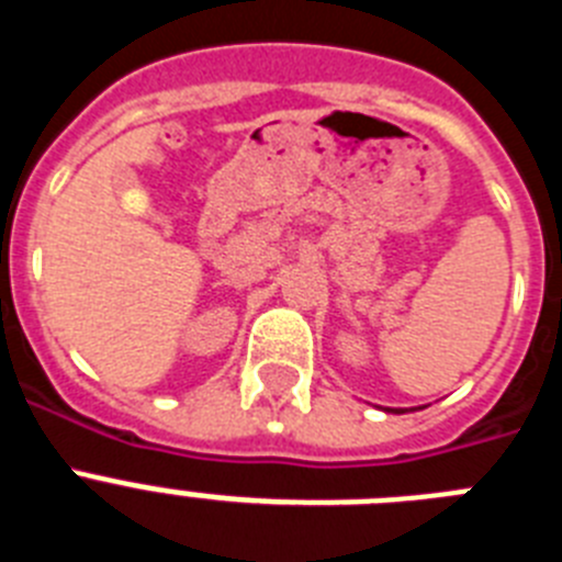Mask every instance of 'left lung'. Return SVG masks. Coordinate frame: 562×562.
Segmentation results:
<instances>
[{
  "label": "left lung",
  "mask_w": 562,
  "mask_h": 562,
  "mask_svg": "<svg viewBox=\"0 0 562 562\" xmlns=\"http://www.w3.org/2000/svg\"><path fill=\"white\" fill-rule=\"evenodd\" d=\"M396 414H402V411H396Z\"/></svg>",
  "instance_id": "1"
}]
</instances>
